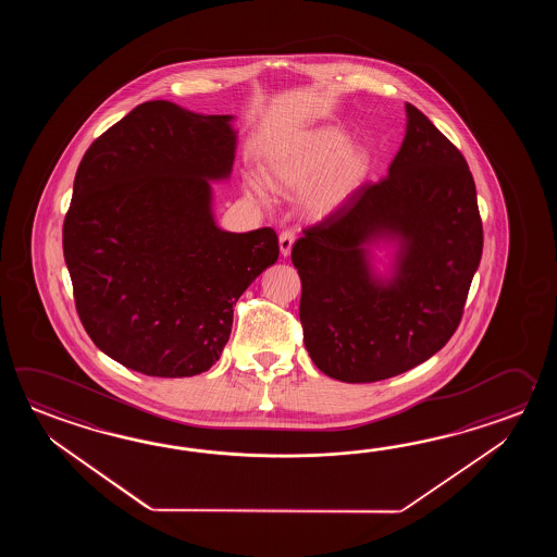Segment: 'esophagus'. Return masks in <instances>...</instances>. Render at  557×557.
<instances>
[{"mask_svg": "<svg viewBox=\"0 0 557 557\" xmlns=\"http://www.w3.org/2000/svg\"><path fill=\"white\" fill-rule=\"evenodd\" d=\"M278 245H281V255L288 257L290 250H293V245H295V233L293 231H283L281 237H278Z\"/></svg>", "mask_w": 557, "mask_h": 557, "instance_id": "obj_1", "label": "esophagus"}]
</instances>
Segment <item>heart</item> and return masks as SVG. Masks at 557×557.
<instances>
[{
  "mask_svg": "<svg viewBox=\"0 0 557 557\" xmlns=\"http://www.w3.org/2000/svg\"><path fill=\"white\" fill-rule=\"evenodd\" d=\"M364 165L367 153L358 147H348L346 133L331 125L274 143L264 159L271 183L283 190L305 189L329 168L332 170L308 193L307 207L312 214H326L336 209L355 189ZM247 189L250 195L262 197L257 181H249Z\"/></svg>",
  "mask_w": 557,
  "mask_h": 557,
  "instance_id": "b5f03b06",
  "label": "heart"
}]
</instances>
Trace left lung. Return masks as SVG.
<instances>
[{
  "label": "left lung",
  "mask_w": 557,
  "mask_h": 557,
  "mask_svg": "<svg viewBox=\"0 0 557 557\" xmlns=\"http://www.w3.org/2000/svg\"><path fill=\"white\" fill-rule=\"evenodd\" d=\"M406 135L388 175L305 228L293 247L305 346L320 372L360 384L436 355L462 320L484 231L463 154L406 103ZM399 240L395 274L369 269L372 237Z\"/></svg>",
  "instance_id": "left-lung-1"
}]
</instances>
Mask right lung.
Wrapping results in <instances>:
<instances>
[{
  "mask_svg": "<svg viewBox=\"0 0 557 557\" xmlns=\"http://www.w3.org/2000/svg\"><path fill=\"white\" fill-rule=\"evenodd\" d=\"M231 115L147 101L97 137L73 181L63 257L99 350L159 379L213 367L238 296L278 259L271 226L214 223L211 181L231 175Z\"/></svg>",
  "mask_w": 557,
  "mask_h": 557,
  "instance_id": "1",
  "label": "right lung"
}]
</instances>
